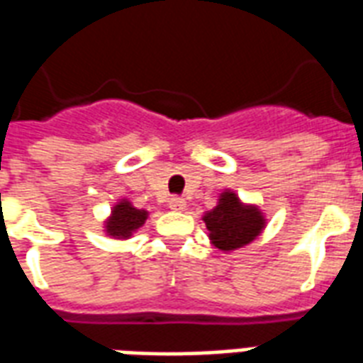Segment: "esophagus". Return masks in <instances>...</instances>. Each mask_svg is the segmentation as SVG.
Wrapping results in <instances>:
<instances>
[{
    "label": "esophagus",
    "instance_id": "1",
    "mask_svg": "<svg viewBox=\"0 0 363 363\" xmlns=\"http://www.w3.org/2000/svg\"><path fill=\"white\" fill-rule=\"evenodd\" d=\"M169 207L173 211H182V209L186 207V201L182 200V198H179V196H173L169 200Z\"/></svg>",
    "mask_w": 363,
    "mask_h": 363
}]
</instances>
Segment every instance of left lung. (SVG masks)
<instances>
[{
    "instance_id": "1",
    "label": "left lung",
    "mask_w": 363,
    "mask_h": 363,
    "mask_svg": "<svg viewBox=\"0 0 363 363\" xmlns=\"http://www.w3.org/2000/svg\"><path fill=\"white\" fill-rule=\"evenodd\" d=\"M206 226L215 247L223 251L243 247L264 228V217L253 206H243L234 192H225L213 211L206 213Z\"/></svg>"
}]
</instances>
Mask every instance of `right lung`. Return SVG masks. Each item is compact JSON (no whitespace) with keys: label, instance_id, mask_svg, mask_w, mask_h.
<instances>
[{"label":"right lung","instance_id":"obj_1","mask_svg":"<svg viewBox=\"0 0 363 363\" xmlns=\"http://www.w3.org/2000/svg\"><path fill=\"white\" fill-rule=\"evenodd\" d=\"M148 213L133 207L129 201H120L112 211V217L108 218L106 232L114 238H129L138 226L145 225Z\"/></svg>","mask_w":363,"mask_h":363}]
</instances>
